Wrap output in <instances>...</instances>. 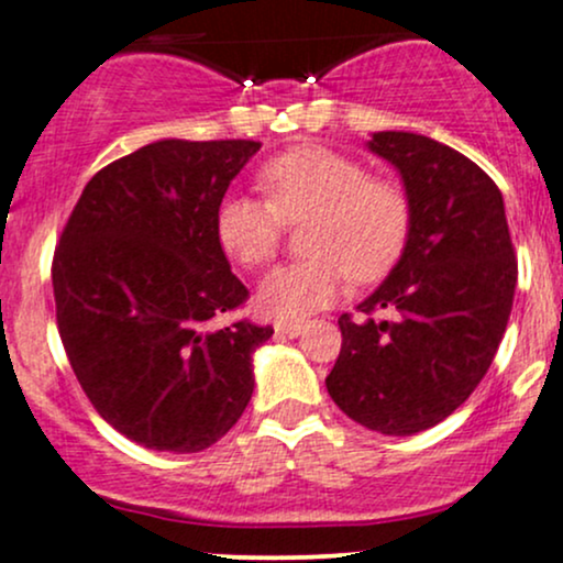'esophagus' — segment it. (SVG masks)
Listing matches in <instances>:
<instances>
[{
  "mask_svg": "<svg viewBox=\"0 0 563 563\" xmlns=\"http://www.w3.org/2000/svg\"><path fill=\"white\" fill-rule=\"evenodd\" d=\"M275 331L280 335H288V339H296V335H301L303 325L301 322H275Z\"/></svg>",
  "mask_w": 563,
  "mask_h": 563,
  "instance_id": "34e87169",
  "label": "esophagus"
}]
</instances>
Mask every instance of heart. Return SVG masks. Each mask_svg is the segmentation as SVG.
<instances>
[{"instance_id": "1", "label": "heart", "mask_w": 563, "mask_h": 563, "mask_svg": "<svg viewBox=\"0 0 563 563\" xmlns=\"http://www.w3.org/2000/svg\"><path fill=\"white\" fill-rule=\"evenodd\" d=\"M269 200L230 192L217 206V241L245 269L267 264L286 224L307 222L303 254L312 260L275 267L260 283L262 318L299 322L335 301L344 273L376 280L402 254L410 206L402 187L373 179L360 161L322 145H301L262 166Z\"/></svg>"}]
</instances>
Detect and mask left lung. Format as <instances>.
Segmentation results:
<instances>
[{"mask_svg":"<svg viewBox=\"0 0 563 563\" xmlns=\"http://www.w3.org/2000/svg\"><path fill=\"white\" fill-rule=\"evenodd\" d=\"M367 151L402 177L410 230L399 262L357 307L365 318H339L344 341L325 386L352 421L410 437L479 386L519 269L500 190L474 161L412 132H376Z\"/></svg>","mask_w":563,"mask_h":563,"instance_id":"8db88e82","label":"left lung"}]
</instances>
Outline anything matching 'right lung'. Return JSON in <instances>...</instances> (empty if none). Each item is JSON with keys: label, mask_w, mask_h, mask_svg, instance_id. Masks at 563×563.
<instances>
[{"label": "right lung", "mask_w": 563, "mask_h": 563, "mask_svg": "<svg viewBox=\"0 0 563 563\" xmlns=\"http://www.w3.org/2000/svg\"><path fill=\"white\" fill-rule=\"evenodd\" d=\"M254 140H158L84 187L53 262L57 331L95 410L147 450L200 452L254 394L273 328L232 322L249 290L217 241V206Z\"/></svg>", "instance_id": "add662e5"}]
</instances>
